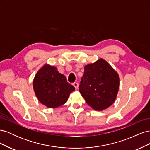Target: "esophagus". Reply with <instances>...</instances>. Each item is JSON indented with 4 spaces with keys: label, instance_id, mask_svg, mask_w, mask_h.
I'll return each instance as SVG.
<instances>
[{
    "label": "esophagus",
    "instance_id": "34e87169",
    "mask_svg": "<svg viewBox=\"0 0 150 150\" xmlns=\"http://www.w3.org/2000/svg\"><path fill=\"white\" fill-rule=\"evenodd\" d=\"M72 85H73L74 86V88L76 89H78V86H79V84L78 83H74L73 84H72Z\"/></svg>",
    "mask_w": 150,
    "mask_h": 150
}]
</instances>
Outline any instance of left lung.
<instances>
[{"label":"left lung","instance_id":"obj_1","mask_svg":"<svg viewBox=\"0 0 150 150\" xmlns=\"http://www.w3.org/2000/svg\"><path fill=\"white\" fill-rule=\"evenodd\" d=\"M119 86L117 72L107 61L100 59L84 66L79 90L89 106L96 111H103L115 102Z\"/></svg>","mask_w":150,"mask_h":150}]
</instances>
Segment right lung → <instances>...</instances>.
<instances>
[{"mask_svg":"<svg viewBox=\"0 0 150 150\" xmlns=\"http://www.w3.org/2000/svg\"><path fill=\"white\" fill-rule=\"evenodd\" d=\"M33 88L38 100L46 106L56 108L66 103L75 90L64 75L55 66L45 64L38 71L33 81Z\"/></svg>","mask_w":150,"mask_h":150,"instance_id":"1","label":"right lung"}]
</instances>
